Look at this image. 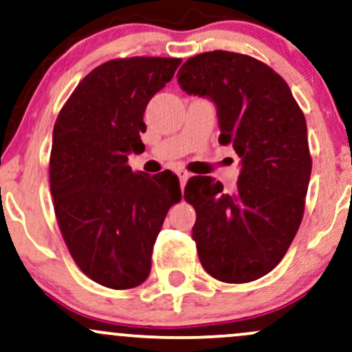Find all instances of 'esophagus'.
<instances>
[{
  "mask_svg": "<svg viewBox=\"0 0 352 352\" xmlns=\"http://www.w3.org/2000/svg\"><path fill=\"white\" fill-rule=\"evenodd\" d=\"M177 177H179V180H180V185L182 187H185V184H187V180H188V177H190V173L188 172H185V170H177Z\"/></svg>",
  "mask_w": 352,
  "mask_h": 352,
  "instance_id": "obj_1",
  "label": "esophagus"
}]
</instances>
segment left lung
Returning <instances> with one entry per match:
<instances>
[{
	"instance_id": "left-lung-1",
	"label": "left lung",
	"mask_w": 352,
	"mask_h": 352,
	"mask_svg": "<svg viewBox=\"0 0 352 352\" xmlns=\"http://www.w3.org/2000/svg\"><path fill=\"white\" fill-rule=\"evenodd\" d=\"M177 76L187 94L215 104L218 142L241 160L233 193L213 177L185 187L200 263L220 281H254L280 263L301 225L313 164L305 114L285 79L250 56L201 52Z\"/></svg>"
}]
</instances>
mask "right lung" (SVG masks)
<instances>
[{"label":"right lung","instance_id":"right-lung-1","mask_svg":"<svg viewBox=\"0 0 352 352\" xmlns=\"http://www.w3.org/2000/svg\"><path fill=\"white\" fill-rule=\"evenodd\" d=\"M182 59L125 58L100 64L79 82L52 131L51 193L71 256L92 281L112 289L147 280L168 208L180 201L170 170L132 172L144 112Z\"/></svg>","mask_w":352,"mask_h":352}]
</instances>
